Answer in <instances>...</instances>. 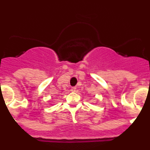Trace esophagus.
Here are the masks:
<instances>
[{
    "instance_id": "34e87169",
    "label": "esophagus",
    "mask_w": 150,
    "mask_h": 150,
    "mask_svg": "<svg viewBox=\"0 0 150 150\" xmlns=\"http://www.w3.org/2000/svg\"><path fill=\"white\" fill-rule=\"evenodd\" d=\"M76 87L74 86V87H72L71 90V91H76Z\"/></svg>"
}]
</instances>
